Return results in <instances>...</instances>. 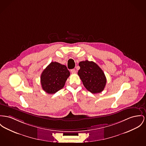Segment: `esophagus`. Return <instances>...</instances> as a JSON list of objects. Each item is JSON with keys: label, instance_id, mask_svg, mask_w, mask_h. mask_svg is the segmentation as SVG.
I'll return each instance as SVG.
<instances>
[{"label": "esophagus", "instance_id": "obj_1", "mask_svg": "<svg viewBox=\"0 0 146 146\" xmlns=\"http://www.w3.org/2000/svg\"><path fill=\"white\" fill-rule=\"evenodd\" d=\"M71 72L72 74H75L76 72V71L75 70V69H71Z\"/></svg>", "mask_w": 146, "mask_h": 146}]
</instances>
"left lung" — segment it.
<instances>
[{
    "mask_svg": "<svg viewBox=\"0 0 146 146\" xmlns=\"http://www.w3.org/2000/svg\"><path fill=\"white\" fill-rule=\"evenodd\" d=\"M80 69L78 75L84 86L92 94L102 92L106 84L105 75L97 64L93 61H82L78 64Z\"/></svg>",
    "mask_w": 146,
    "mask_h": 146,
    "instance_id": "left-lung-1",
    "label": "left lung"
}]
</instances>
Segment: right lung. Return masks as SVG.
Here are the masks:
<instances>
[{
    "label": "right lung",
    "mask_w": 146,
    "mask_h": 146,
    "mask_svg": "<svg viewBox=\"0 0 146 146\" xmlns=\"http://www.w3.org/2000/svg\"><path fill=\"white\" fill-rule=\"evenodd\" d=\"M70 74L65 65L57 62H51L41 75L42 89L49 94L56 93L64 88Z\"/></svg>",
    "instance_id": "add662e5"
}]
</instances>
